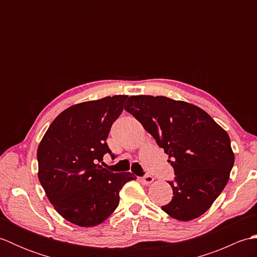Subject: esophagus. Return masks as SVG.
<instances>
[{
    "instance_id": "1",
    "label": "esophagus",
    "mask_w": 257,
    "mask_h": 257,
    "mask_svg": "<svg viewBox=\"0 0 257 257\" xmlns=\"http://www.w3.org/2000/svg\"><path fill=\"white\" fill-rule=\"evenodd\" d=\"M152 181H154V177H151L150 174H146L145 177L141 178V182L145 185H149L150 183H152Z\"/></svg>"
}]
</instances>
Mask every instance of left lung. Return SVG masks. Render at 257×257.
<instances>
[{"instance_id":"1","label":"left lung","mask_w":257,"mask_h":257,"mask_svg":"<svg viewBox=\"0 0 257 257\" xmlns=\"http://www.w3.org/2000/svg\"><path fill=\"white\" fill-rule=\"evenodd\" d=\"M124 110L156 139L174 169L172 200L161 209L179 221L201 216L230 178L234 154L227 133L203 109L165 96H132Z\"/></svg>"}]
</instances>
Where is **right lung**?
Masks as SVG:
<instances>
[{"label": "right lung", "mask_w": 257, "mask_h": 257, "mask_svg": "<svg viewBox=\"0 0 257 257\" xmlns=\"http://www.w3.org/2000/svg\"><path fill=\"white\" fill-rule=\"evenodd\" d=\"M128 96H108L65 109L48 127L37 149L38 180L65 220L100 224L119 204V191L133 173H113L99 163L110 154L109 132Z\"/></svg>", "instance_id": "obj_1"}]
</instances>
